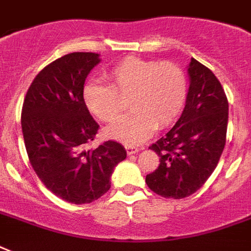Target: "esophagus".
<instances>
[{
    "instance_id": "34e87169",
    "label": "esophagus",
    "mask_w": 251,
    "mask_h": 251,
    "mask_svg": "<svg viewBox=\"0 0 251 251\" xmlns=\"http://www.w3.org/2000/svg\"><path fill=\"white\" fill-rule=\"evenodd\" d=\"M125 150L127 155H133V153H137L139 150L135 147V146H131V145H125Z\"/></svg>"
}]
</instances>
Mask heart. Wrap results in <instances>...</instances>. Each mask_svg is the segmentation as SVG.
<instances>
[{
    "instance_id": "obj_1",
    "label": "heart",
    "mask_w": 251,
    "mask_h": 251,
    "mask_svg": "<svg viewBox=\"0 0 251 251\" xmlns=\"http://www.w3.org/2000/svg\"><path fill=\"white\" fill-rule=\"evenodd\" d=\"M106 76L109 84L99 80L84 84V104L99 120L112 122L124 109V99L129 98L133 110L106 130L109 137L125 145L141 143L155 127L173 124L186 101V75L175 62L129 56Z\"/></svg>"
}]
</instances>
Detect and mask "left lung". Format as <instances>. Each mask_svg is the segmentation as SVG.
<instances>
[{
  "label": "left lung",
  "mask_w": 251,
  "mask_h": 251,
  "mask_svg": "<svg viewBox=\"0 0 251 251\" xmlns=\"http://www.w3.org/2000/svg\"><path fill=\"white\" fill-rule=\"evenodd\" d=\"M190 87L181 117L150 146L160 157L146 176L147 186L164 198L189 197L204 185L222 156L228 127V99L215 74L191 58Z\"/></svg>",
  "instance_id": "1"
}]
</instances>
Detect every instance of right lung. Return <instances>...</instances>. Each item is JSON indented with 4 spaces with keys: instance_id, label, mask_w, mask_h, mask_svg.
Wrapping results in <instances>:
<instances>
[{
    "instance_id": "right-lung-1",
    "label": "right lung",
    "mask_w": 251,
    "mask_h": 251,
    "mask_svg": "<svg viewBox=\"0 0 251 251\" xmlns=\"http://www.w3.org/2000/svg\"><path fill=\"white\" fill-rule=\"evenodd\" d=\"M99 62L98 53L91 52L53 61L35 76L22 106V133L33 171L48 190L75 204L105 194L114 167L126 157L116 141L83 150L99 130L83 100L84 80Z\"/></svg>"
}]
</instances>
